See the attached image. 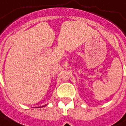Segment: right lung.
<instances>
[{
  "label": "right lung",
  "instance_id": "add662e5",
  "mask_svg": "<svg viewBox=\"0 0 126 126\" xmlns=\"http://www.w3.org/2000/svg\"><path fill=\"white\" fill-rule=\"evenodd\" d=\"M44 106H42V107H44ZM40 108H41V107H40Z\"/></svg>",
  "mask_w": 126,
  "mask_h": 126
}]
</instances>
